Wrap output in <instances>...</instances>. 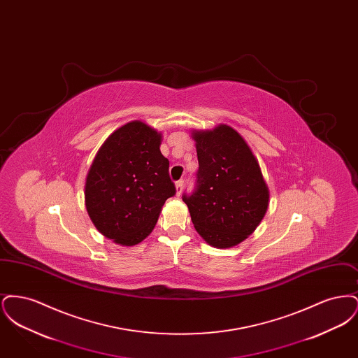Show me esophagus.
I'll use <instances>...</instances> for the list:
<instances>
[{"mask_svg":"<svg viewBox=\"0 0 358 358\" xmlns=\"http://www.w3.org/2000/svg\"><path fill=\"white\" fill-rule=\"evenodd\" d=\"M182 190H184V181L180 180V181L176 182V194L180 196L182 193Z\"/></svg>","mask_w":358,"mask_h":358,"instance_id":"34e87169","label":"esophagus"}]
</instances>
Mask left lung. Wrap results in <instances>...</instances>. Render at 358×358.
I'll use <instances>...</instances> for the list:
<instances>
[{
	"instance_id": "1",
	"label": "left lung",
	"mask_w": 358,
	"mask_h": 358,
	"mask_svg": "<svg viewBox=\"0 0 358 358\" xmlns=\"http://www.w3.org/2000/svg\"><path fill=\"white\" fill-rule=\"evenodd\" d=\"M199 158L197 187L182 196L190 219L205 241L231 248L248 238L263 220L270 190L248 143L235 129L193 130Z\"/></svg>"
}]
</instances>
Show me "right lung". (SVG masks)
<instances>
[{
    "label": "right lung",
    "instance_id": "right-lung-1",
    "mask_svg": "<svg viewBox=\"0 0 358 358\" xmlns=\"http://www.w3.org/2000/svg\"><path fill=\"white\" fill-rule=\"evenodd\" d=\"M162 134L133 120L103 142L85 177L87 213L103 236L131 247L150 235L165 201L176 194Z\"/></svg>",
    "mask_w": 358,
    "mask_h": 358
}]
</instances>
